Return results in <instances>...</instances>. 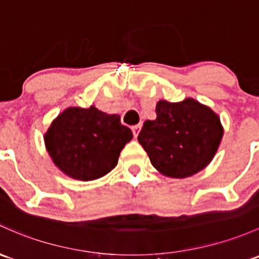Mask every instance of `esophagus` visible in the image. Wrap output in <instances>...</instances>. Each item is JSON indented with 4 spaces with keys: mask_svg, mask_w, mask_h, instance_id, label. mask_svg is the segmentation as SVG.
Listing matches in <instances>:
<instances>
[{
    "mask_svg": "<svg viewBox=\"0 0 259 259\" xmlns=\"http://www.w3.org/2000/svg\"><path fill=\"white\" fill-rule=\"evenodd\" d=\"M140 129H141V124H138V125H134V126H132L133 134H134L135 138H137L139 135V133H140Z\"/></svg>",
    "mask_w": 259,
    "mask_h": 259,
    "instance_id": "1",
    "label": "esophagus"
}]
</instances>
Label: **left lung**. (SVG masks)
<instances>
[{
	"mask_svg": "<svg viewBox=\"0 0 259 259\" xmlns=\"http://www.w3.org/2000/svg\"><path fill=\"white\" fill-rule=\"evenodd\" d=\"M223 137L220 116L192 98L159 100L156 119L146 120L138 140L162 175L184 179L205 168Z\"/></svg>",
	"mask_w": 259,
	"mask_h": 259,
	"instance_id": "left-lung-1",
	"label": "left lung"
}]
</instances>
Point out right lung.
<instances>
[{"label":"right lung","mask_w":259,"mask_h":259,"mask_svg":"<svg viewBox=\"0 0 259 259\" xmlns=\"http://www.w3.org/2000/svg\"><path fill=\"white\" fill-rule=\"evenodd\" d=\"M133 133L120 116L98 110L67 108L45 134V144L54 165L69 178L92 181L103 178L118 164Z\"/></svg>","instance_id":"add662e5"}]
</instances>
